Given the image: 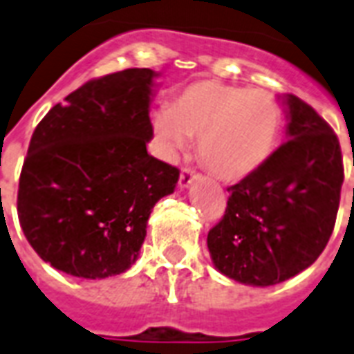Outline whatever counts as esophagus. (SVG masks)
I'll use <instances>...</instances> for the list:
<instances>
[{"label":"esophagus","mask_w":354,"mask_h":354,"mask_svg":"<svg viewBox=\"0 0 354 354\" xmlns=\"http://www.w3.org/2000/svg\"><path fill=\"white\" fill-rule=\"evenodd\" d=\"M194 179H196V171L192 168H183V171L179 175V186L180 188H188V185Z\"/></svg>","instance_id":"obj_1"}]
</instances>
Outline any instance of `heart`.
Instances as JSON below:
<instances>
[{
  "instance_id": "1",
  "label": "heart",
  "mask_w": 354,
  "mask_h": 354,
  "mask_svg": "<svg viewBox=\"0 0 354 354\" xmlns=\"http://www.w3.org/2000/svg\"><path fill=\"white\" fill-rule=\"evenodd\" d=\"M166 155L197 140L205 168L223 180L248 177L270 158L281 131V106L270 92L203 79L186 84L155 118Z\"/></svg>"
}]
</instances>
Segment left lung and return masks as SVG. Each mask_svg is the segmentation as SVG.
<instances>
[{"label":"left lung","mask_w":354,"mask_h":354,"mask_svg":"<svg viewBox=\"0 0 354 354\" xmlns=\"http://www.w3.org/2000/svg\"><path fill=\"white\" fill-rule=\"evenodd\" d=\"M288 109L286 142L238 185L210 231L212 262L229 279L271 286L314 264L333 234L344 183L338 136L299 97Z\"/></svg>","instance_id":"left-lung-1"}]
</instances>
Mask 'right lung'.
Instances as JSON below:
<instances>
[{
    "label": "right lung",
    "instance_id": "1",
    "mask_svg": "<svg viewBox=\"0 0 354 354\" xmlns=\"http://www.w3.org/2000/svg\"><path fill=\"white\" fill-rule=\"evenodd\" d=\"M149 68L92 79L38 123L18 186L27 242L55 270L83 279L127 271L155 203L179 169L147 153L153 136Z\"/></svg>",
    "mask_w": 354,
    "mask_h": 354
}]
</instances>
